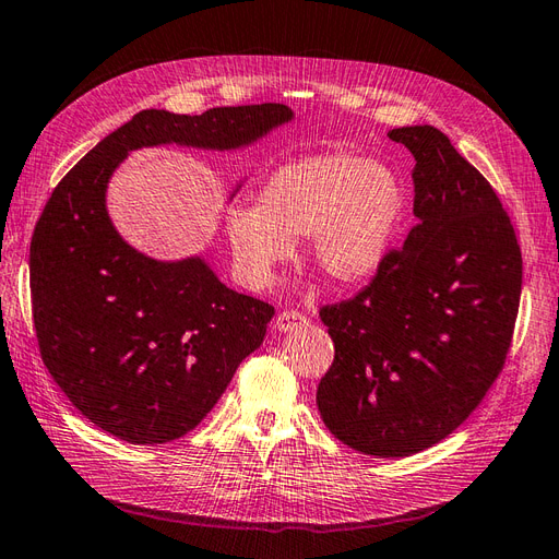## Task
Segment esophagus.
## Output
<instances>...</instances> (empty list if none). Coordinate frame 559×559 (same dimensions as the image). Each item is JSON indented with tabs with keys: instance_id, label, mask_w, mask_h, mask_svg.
Listing matches in <instances>:
<instances>
[{
	"instance_id": "esophagus-1",
	"label": "esophagus",
	"mask_w": 559,
	"mask_h": 559,
	"mask_svg": "<svg viewBox=\"0 0 559 559\" xmlns=\"http://www.w3.org/2000/svg\"><path fill=\"white\" fill-rule=\"evenodd\" d=\"M307 323H309L307 313L295 311V309L281 311L278 319H276V328H278L281 333H293V331H297V328H302V325H307Z\"/></svg>"
}]
</instances>
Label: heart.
<instances>
[{"label":"heart","instance_id":"1","mask_svg":"<svg viewBox=\"0 0 559 559\" xmlns=\"http://www.w3.org/2000/svg\"><path fill=\"white\" fill-rule=\"evenodd\" d=\"M406 186L382 163L352 153L299 157L266 179L257 205L226 212V238L238 278L264 288L309 236L311 266L340 285L376 276L406 217Z\"/></svg>","mask_w":559,"mask_h":559}]
</instances>
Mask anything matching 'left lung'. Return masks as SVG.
<instances>
[{"instance_id": "obj_1", "label": "left lung", "mask_w": 559, "mask_h": 559, "mask_svg": "<svg viewBox=\"0 0 559 559\" xmlns=\"http://www.w3.org/2000/svg\"><path fill=\"white\" fill-rule=\"evenodd\" d=\"M388 136L416 157L418 224L359 295L321 309L335 361L317 404L354 451L404 457L465 423L503 370L522 252L491 183L447 134L413 124Z\"/></svg>"}]
</instances>
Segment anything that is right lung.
<instances>
[{
  "label": "right lung",
  "mask_w": 559,
  "mask_h": 559,
  "mask_svg": "<svg viewBox=\"0 0 559 559\" xmlns=\"http://www.w3.org/2000/svg\"><path fill=\"white\" fill-rule=\"evenodd\" d=\"M293 116L283 104L203 116L141 110L98 141L47 200L31 242L39 354L73 406L108 435L165 443L191 432L274 317L262 299L226 288L203 257L160 262L134 250L106 210L112 171L132 151L163 143L246 148Z\"/></svg>",
  "instance_id": "obj_1"
}]
</instances>
